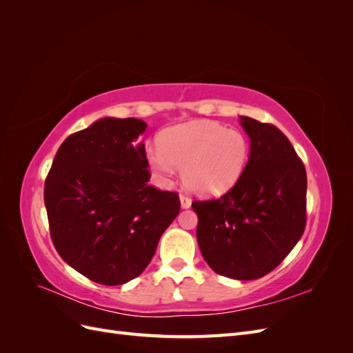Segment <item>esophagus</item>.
Wrapping results in <instances>:
<instances>
[{"instance_id": "esophagus-1", "label": "esophagus", "mask_w": 353, "mask_h": 353, "mask_svg": "<svg viewBox=\"0 0 353 353\" xmlns=\"http://www.w3.org/2000/svg\"><path fill=\"white\" fill-rule=\"evenodd\" d=\"M179 200H181V206H183L184 209H188V208L191 206V199H190V196L181 194V196H179Z\"/></svg>"}]
</instances>
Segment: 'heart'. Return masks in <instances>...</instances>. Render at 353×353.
Wrapping results in <instances>:
<instances>
[{
  "instance_id": "b5f03b06",
  "label": "heart",
  "mask_w": 353,
  "mask_h": 353,
  "mask_svg": "<svg viewBox=\"0 0 353 353\" xmlns=\"http://www.w3.org/2000/svg\"><path fill=\"white\" fill-rule=\"evenodd\" d=\"M249 154L250 144L243 132L197 121L168 128L159 137V147L148 148L145 157L163 183L179 168L187 188L201 196H218L240 179Z\"/></svg>"
}]
</instances>
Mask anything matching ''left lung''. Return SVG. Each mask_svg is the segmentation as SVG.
Instances as JSON below:
<instances>
[{"mask_svg": "<svg viewBox=\"0 0 353 353\" xmlns=\"http://www.w3.org/2000/svg\"><path fill=\"white\" fill-rule=\"evenodd\" d=\"M250 156L234 187L194 200L197 241L219 275L256 280L276 268L306 227V170L288 138L272 123L241 116Z\"/></svg>", "mask_w": 353, "mask_h": 353, "instance_id": "obj_1", "label": "left lung"}]
</instances>
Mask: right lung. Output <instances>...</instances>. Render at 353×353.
I'll list each match as a JSON object with an SVG mask.
<instances>
[{"mask_svg":"<svg viewBox=\"0 0 353 353\" xmlns=\"http://www.w3.org/2000/svg\"><path fill=\"white\" fill-rule=\"evenodd\" d=\"M147 123L104 117L69 135L52 160L44 201L61 259L91 281L119 285L140 275L181 209L178 193L147 183Z\"/></svg>","mask_w":353,"mask_h":353,"instance_id":"right-lung-1","label":"right lung"}]
</instances>
